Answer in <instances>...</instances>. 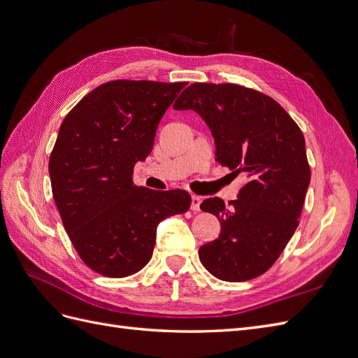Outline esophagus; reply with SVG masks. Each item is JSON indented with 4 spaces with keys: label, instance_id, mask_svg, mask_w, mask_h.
Listing matches in <instances>:
<instances>
[{
    "label": "esophagus",
    "instance_id": "esophagus-1",
    "mask_svg": "<svg viewBox=\"0 0 358 358\" xmlns=\"http://www.w3.org/2000/svg\"><path fill=\"white\" fill-rule=\"evenodd\" d=\"M200 204H201V197L192 196V199H191V210L192 212H200Z\"/></svg>",
    "mask_w": 358,
    "mask_h": 358
}]
</instances>
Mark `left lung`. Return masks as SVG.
<instances>
[{
  "mask_svg": "<svg viewBox=\"0 0 358 358\" xmlns=\"http://www.w3.org/2000/svg\"><path fill=\"white\" fill-rule=\"evenodd\" d=\"M173 109L197 112L215 138L216 161L248 179L237 200L200 204L221 222L218 239L199 249L201 264L229 282L263 275L294 234L305 204L310 169L301 129L272 96L234 83H192Z\"/></svg>",
  "mask_w": 358,
  "mask_h": 358,
  "instance_id": "left-lung-1",
  "label": "left lung"
}]
</instances>
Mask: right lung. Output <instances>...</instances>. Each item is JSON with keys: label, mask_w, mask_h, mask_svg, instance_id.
Segmentation results:
<instances>
[{"label": "right lung", "mask_w": 358, "mask_h": 358, "mask_svg": "<svg viewBox=\"0 0 358 358\" xmlns=\"http://www.w3.org/2000/svg\"><path fill=\"white\" fill-rule=\"evenodd\" d=\"M185 85L112 80L64 117L49 158L52 194L74 249L96 273H137L152 257L158 224L189 209L187 191L133 182L136 162L150 154L162 115Z\"/></svg>", "instance_id": "1"}]
</instances>
